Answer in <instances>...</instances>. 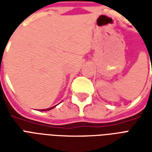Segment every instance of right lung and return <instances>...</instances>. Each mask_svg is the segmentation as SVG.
<instances>
[{
	"mask_svg": "<svg viewBox=\"0 0 152 152\" xmlns=\"http://www.w3.org/2000/svg\"><path fill=\"white\" fill-rule=\"evenodd\" d=\"M57 106V105H56ZM56 106H53V107H50V108H46V109H42V110H40V111H41V112H45V111H50V110H51V109L54 108Z\"/></svg>",
	"mask_w": 152,
	"mask_h": 152,
	"instance_id": "1",
	"label": "right lung"
}]
</instances>
